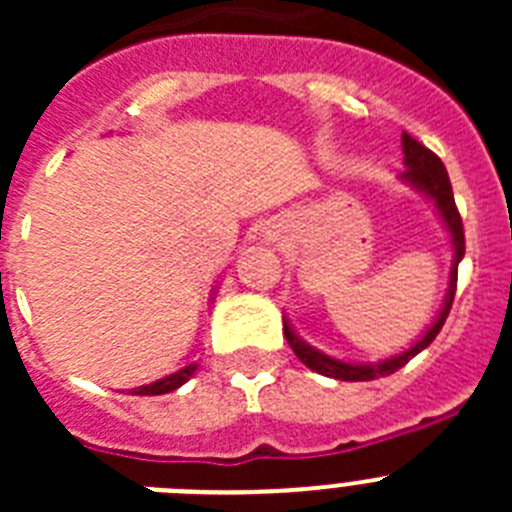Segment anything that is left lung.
<instances>
[{
  "label": "left lung",
  "instance_id": "obj_1",
  "mask_svg": "<svg viewBox=\"0 0 512 512\" xmlns=\"http://www.w3.org/2000/svg\"><path fill=\"white\" fill-rule=\"evenodd\" d=\"M402 164H405V171L400 174V182L408 184L410 189L420 192L425 200H431L433 207H436L438 217H441L443 228L449 230L451 238V251H454V259H451V274H449V289H446V297H443V305L438 310L436 320L428 325L423 336L413 343L410 348L400 351V354L390 356V359H379V361H343L333 359V356L323 354L315 346H310L307 341H302L295 333V328L289 325V320L284 318V336H287V343L292 346V351L297 354V359L305 366H310L312 372L323 374V377L338 379V382H369V379L387 377V374H395L397 369L408 364L413 356H418L423 348H428L433 343V338L441 333L443 323L449 318L451 302H454L456 292V274H459V261L464 259V225H461L459 210H456L454 192H451L449 174H446V166L441 164V158L433 151L418 143L413 135L402 133Z\"/></svg>",
  "mask_w": 512,
  "mask_h": 512
}]
</instances>
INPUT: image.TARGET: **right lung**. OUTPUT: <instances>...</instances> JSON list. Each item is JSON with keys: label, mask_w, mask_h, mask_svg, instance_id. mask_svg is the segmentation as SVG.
Listing matches in <instances>:
<instances>
[{"label": "right lung", "mask_w": 512, "mask_h": 512, "mask_svg": "<svg viewBox=\"0 0 512 512\" xmlns=\"http://www.w3.org/2000/svg\"><path fill=\"white\" fill-rule=\"evenodd\" d=\"M215 292H217V289H212L210 302L215 300ZM194 372H197V361H192V364L182 366V369H176V372L166 374V377L156 379V382L143 384V387H133V390H130V395H166V392L179 390V387H182L184 382H189V377H192Z\"/></svg>", "instance_id": "right-lung-1"}]
</instances>
